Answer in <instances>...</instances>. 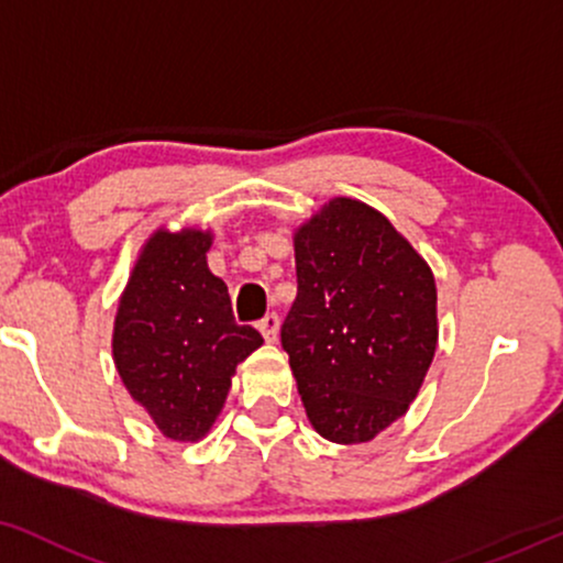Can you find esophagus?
Masks as SVG:
<instances>
[{"instance_id": "obj_1", "label": "esophagus", "mask_w": 563, "mask_h": 563, "mask_svg": "<svg viewBox=\"0 0 563 563\" xmlns=\"http://www.w3.org/2000/svg\"><path fill=\"white\" fill-rule=\"evenodd\" d=\"M256 328H260V333L264 335V341L275 343L277 341V333H280V317H277L275 311H269V314H264L262 320L256 322Z\"/></svg>"}]
</instances>
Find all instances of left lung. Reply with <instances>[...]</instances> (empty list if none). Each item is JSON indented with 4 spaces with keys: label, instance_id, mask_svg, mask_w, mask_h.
Here are the masks:
<instances>
[{
    "label": "left lung",
    "instance_id": "obj_1",
    "mask_svg": "<svg viewBox=\"0 0 563 563\" xmlns=\"http://www.w3.org/2000/svg\"><path fill=\"white\" fill-rule=\"evenodd\" d=\"M296 301L280 328L311 428L367 443L406 415L438 346L428 262L364 201H328L296 230Z\"/></svg>",
    "mask_w": 563,
    "mask_h": 563
}]
</instances>
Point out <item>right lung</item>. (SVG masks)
<instances>
[{"label":"right lung","instance_id":"right-lung-1","mask_svg":"<svg viewBox=\"0 0 563 563\" xmlns=\"http://www.w3.org/2000/svg\"><path fill=\"white\" fill-rule=\"evenodd\" d=\"M209 230H157L141 249L114 317V367L159 432L201 440L222 411L230 377L262 335L239 324L212 275Z\"/></svg>","mask_w":563,"mask_h":563}]
</instances>
